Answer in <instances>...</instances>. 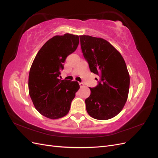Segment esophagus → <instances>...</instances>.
<instances>
[{"mask_svg":"<svg viewBox=\"0 0 158 158\" xmlns=\"http://www.w3.org/2000/svg\"><path fill=\"white\" fill-rule=\"evenodd\" d=\"M79 85H80V88H82V87H84V84L83 83H82V82H80V83H79Z\"/></svg>","mask_w":158,"mask_h":158,"instance_id":"esophagus-1","label":"esophagus"}]
</instances>
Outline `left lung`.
Returning <instances> with one entry per match:
<instances>
[{
    "label": "left lung",
    "instance_id": "8db88e82",
    "mask_svg": "<svg viewBox=\"0 0 158 158\" xmlns=\"http://www.w3.org/2000/svg\"><path fill=\"white\" fill-rule=\"evenodd\" d=\"M80 40L90 71L100 76L85 100L87 112L95 119L107 120L121 111L127 100L130 76L126 63L120 52L102 38L80 35Z\"/></svg>",
    "mask_w": 158,
    "mask_h": 158
}]
</instances>
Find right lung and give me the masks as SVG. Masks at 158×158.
Returning a JSON list of instances; mask_svg holds the SVG:
<instances>
[{
	"label": "right lung",
	"mask_w": 158,
	"mask_h": 158,
	"mask_svg": "<svg viewBox=\"0 0 158 158\" xmlns=\"http://www.w3.org/2000/svg\"><path fill=\"white\" fill-rule=\"evenodd\" d=\"M78 44V35H55L43 45L33 60L28 79L29 94L35 109L47 118L65 116L80 88L77 82L61 80L60 76L66 58Z\"/></svg>",
	"instance_id": "add662e5"
}]
</instances>
